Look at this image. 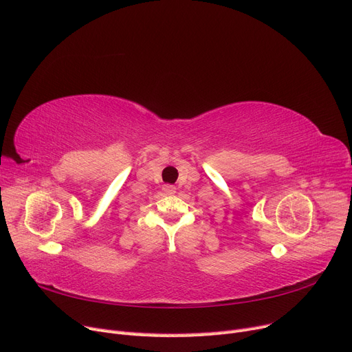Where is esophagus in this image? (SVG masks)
I'll return each mask as SVG.
<instances>
[{
  "instance_id": "34e87169",
  "label": "esophagus",
  "mask_w": 352,
  "mask_h": 352,
  "mask_svg": "<svg viewBox=\"0 0 352 352\" xmlns=\"http://www.w3.org/2000/svg\"><path fill=\"white\" fill-rule=\"evenodd\" d=\"M163 190H164V194L172 195V194L176 192V186H173V185H164V186H163Z\"/></svg>"
}]
</instances>
